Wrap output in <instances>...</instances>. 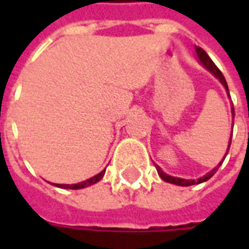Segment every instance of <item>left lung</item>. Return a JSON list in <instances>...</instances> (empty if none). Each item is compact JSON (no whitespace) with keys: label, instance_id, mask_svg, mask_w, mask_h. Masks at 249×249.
Wrapping results in <instances>:
<instances>
[{"label":"left lung","instance_id":"left-lung-1","mask_svg":"<svg viewBox=\"0 0 249 249\" xmlns=\"http://www.w3.org/2000/svg\"><path fill=\"white\" fill-rule=\"evenodd\" d=\"M195 51H196V54H197V58L198 61H200V64L207 69V71H209L212 74H213L217 80H219L220 82H221V85L225 88V90H227V94L230 96V90H228V85H227V81H225L224 76H223V73L219 71V68L214 65V62L209 58V56L205 53V51H203L201 48H198V46H196L195 48ZM231 98V96H230ZM231 112H232V119H235V109H233V104L231 105ZM231 140H232V135H231L230 137V142H228V148H227V153L224 155V157H223V160L216 165V167L213 168V169H211L207 175H204L203 178H197V180H187V178H175V176H169V175H167V173L162 171L161 168L159 167V165H156L155 164V167H156L157 169V173H159V176L164 180V181H167V183H171V184H175V185H180V187H189V185H195V184H200V183H204V181H207V180H209V178L213 176L214 173L217 172V169L220 168V165L223 164V161H224L225 156L228 155V151H230V146H231Z\"/></svg>","mask_w":249,"mask_h":249}]
</instances>
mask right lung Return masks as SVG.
<instances>
[{
    "label": "right lung",
    "mask_w": 249,
    "mask_h": 249,
    "mask_svg": "<svg viewBox=\"0 0 249 249\" xmlns=\"http://www.w3.org/2000/svg\"><path fill=\"white\" fill-rule=\"evenodd\" d=\"M105 175V169L101 171L100 173H97L96 176H93V178H88L85 181H81V183H77V184H54L56 187L58 188H64V189H81V188H85V187H89V185H93V184L98 183L103 176Z\"/></svg>",
    "instance_id": "add662e5"
}]
</instances>
